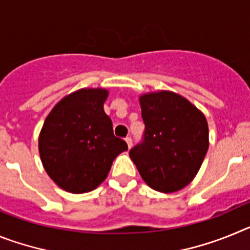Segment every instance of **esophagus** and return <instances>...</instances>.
Listing matches in <instances>:
<instances>
[{
    "mask_svg": "<svg viewBox=\"0 0 250 250\" xmlns=\"http://www.w3.org/2000/svg\"><path fill=\"white\" fill-rule=\"evenodd\" d=\"M125 141H126L127 147H129V149H131V146H132V140H131V138H130V136H127V138H125Z\"/></svg>",
    "mask_w": 250,
    "mask_h": 250,
    "instance_id": "esophagus-1",
    "label": "esophagus"
}]
</instances>
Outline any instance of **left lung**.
Listing matches in <instances>:
<instances>
[{
  "label": "left lung",
  "mask_w": 250,
  "mask_h": 250,
  "mask_svg": "<svg viewBox=\"0 0 250 250\" xmlns=\"http://www.w3.org/2000/svg\"><path fill=\"white\" fill-rule=\"evenodd\" d=\"M143 141L129 151L151 189L174 193L195 178L207 155L209 130L204 114L171 91L140 96Z\"/></svg>",
  "instance_id": "1"
}]
</instances>
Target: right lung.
I'll return each mask as SVG.
<instances>
[{
    "label": "right lung",
    "instance_id": "add662e5",
    "mask_svg": "<svg viewBox=\"0 0 250 250\" xmlns=\"http://www.w3.org/2000/svg\"><path fill=\"white\" fill-rule=\"evenodd\" d=\"M107 95L105 89L77 90L59 101L43 123L40 156L46 173L63 190L81 194L96 189L114 159L127 150L104 111Z\"/></svg>",
    "mask_w": 250,
    "mask_h": 250
}]
</instances>
